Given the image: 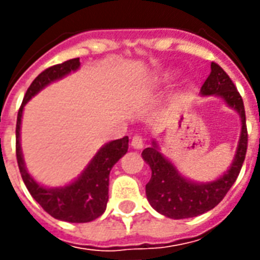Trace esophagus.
Listing matches in <instances>:
<instances>
[{
  "label": "esophagus",
  "instance_id": "esophagus-1",
  "mask_svg": "<svg viewBox=\"0 0 260 260\" xmlns=\"http://www.w3.org/2000/svg\"><path fill=\"white\" fill-rule=\"evenodd\" d=\"M131 146L134 147V149H142L143 147V139H142V136L135 135L132 138V141H131Z\"/></svg>",
  "mask_w": 260,
  "mask_h": 260
}]
</instances>
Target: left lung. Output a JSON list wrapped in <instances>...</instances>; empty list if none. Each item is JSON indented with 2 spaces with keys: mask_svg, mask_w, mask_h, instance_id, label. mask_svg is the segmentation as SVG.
Masks as SVG:
<instances>
[{
  "mask_svg": "<svg viewBox=\"0 0 260 260\" xmlns=\"http://www.w3.org/2000/svg\"><path fill=\"white\" fill-rule=\"evenodd\" d=\"M212 72L201 87L202 96L221 97L225 104L240 114L241 135L233 164L220 178L212 182H193L186 180L169 158L160 152L156 141L142 152V157L150 166L152 178L146 184V196L154 210L166 217L188 218L212 210L223 201L237 180L245 160L248 146L245 108L242 97L224 69L212 62Z\"/></svg>",
  "mask_w": 260,
  "mask_h": 260,
  "instance_id": "1",
  "label": "left lung"
}]
</instances>
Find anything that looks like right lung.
Listing matches in <instances>:
<instances>
[{"mask_svg":"<svg viewBox=\"0 0 260 260\" xmlns=\"http://www.w3.org/2000/svg\"><path fill=\"white\" fill-rule=\"evenodd\" d=\"M79 65V58H74L43 71L26 91L16 119V160L22 180L33 199L48 214L68 223H87L102 216L107 206L110 171L114 164L128 152V136L110 142L96 153L85 171L74 182L58 188H46L40 185L27 173L20 149V122L26 103L51 82L76 71Z\"/></svg>","mask_w":260,"mask_h":260,"instance_id":"add662e5","label":"right lung"}]
</instances>
